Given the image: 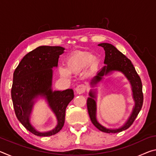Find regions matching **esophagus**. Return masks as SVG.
Segmentation results:
<instances>
[{
	"instance_id": "34e87169",
	"label": "esophagus",
	"mask_w": 156,
	"mask_h": 156,
	"mask_svg": "<svg viewBox=\"0 0 156 156\" xmlns=\"http://www.w3.org/2000/svg\"><path fill=\"white\" fill-rule=\"evenodd\" d=\"M86 90V86L83 84H80L76 87V93L78 94H82L84 93V91Z\"/></svg>"
}]
</instances>
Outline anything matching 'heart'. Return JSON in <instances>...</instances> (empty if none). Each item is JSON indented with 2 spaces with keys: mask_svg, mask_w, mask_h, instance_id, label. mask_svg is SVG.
<instances>
[{
  "mask_svg": "<svg viewBox=\"0 0 156 156\" xmlns=\"http://www.w3.org/2000/svg\"><path fill=\"white\" fill-rule=\"evenodd\" d=\"M98 64V59L94 55L89 56L87 54H76L72 55L67 59L66 68H59L60 74L64 77H68L69 73H74L80 72L88 65L93 67Z\"/></svg>",
  "mask_w": 156,
  "mask_h": 156,
  "instance_id": "obj_1",
  "label": "heart"
}]
</instances>
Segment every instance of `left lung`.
Listing matches in <instances>:
<instances>
[{
    "label": "left lung",
    "instance_id": "1",
    "mask_svg": "<svg viewBox=\"0 0 156 156\" xmlns=\"http://www.w3.org/2000/svg\"><path fill=\"white\" fill-rule=\"evenodd\" d=\"M98 46L103 47L105 51V58L104 63L105 66L101 69L97 74L91 79L90 84L91 87H94L96 84L102 80L104 76H107L113 72H122L129 81L132 89V95L135 102V105L133 108L130 116L124 124V125L118 129H107L98 122L96 119V92L94 89L89 91V97L87 101L88 113L91 120V122L97 129L105 133H119L126 130L130 126L138 116L142 109L143 104V93L141 79L140 78L135 67H133L131 60L126 58L122 53L115 48L112 44L104 43H100Z\"/></svg>",
    "mask_w": 156,
    "mask_h": 156
}]
</instances>
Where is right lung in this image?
<instances>
[{"instance_id": "right-lung-1", "label": "right lung", "mask_w": 156, "mask_h": 156, "mask_svg": "<svg viewBox=\"0 0 156 156\" xmlns=\"http://www.w3.org/2000/svg\"><path fill=\"white\" fill-rule=\"evenodd\" d=\"M65 48L59 46H40L21 60L14 72L12 98L18 120L31 133L38 136L55 135L65 123V110L74 97L73 91L52 90L53 67H57L60 55ZM44 97L56 115L58 124L51 131L40 132L31 125L30 114L34 99Z\"/></svg>"}]
</instances>
